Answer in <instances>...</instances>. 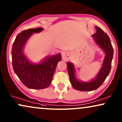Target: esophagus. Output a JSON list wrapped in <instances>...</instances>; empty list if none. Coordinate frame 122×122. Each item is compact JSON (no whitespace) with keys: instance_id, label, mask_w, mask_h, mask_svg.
I'll list each match as a JSON object with an SVG mask.
<instances>
[{"instance_id":"1","label":"esophagus","mask_w":122,"mask_h":122,"mask_svg":"<svg viewBox=\"0 0 122 122\" xmlns=\"http://www.w3.org/2000/svg\"><path fill=\"white\" fill-rule=\"evenodd\" d=\"M63 59L64 60H66L68 59V54L66 53H63Z\"/></svg>"}]
</instances>
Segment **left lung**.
Masks as SVG:
<instances>
[{
	"mask_svg": "<svg viewBox=\"0 0 122 122\" xmlns=\"http://www.w3.org/2000/svg\"><path fill=\"white\" fill-rule=\"evenodd\" d=\"M96 33L92 36L98 46L106 53L104 61L99 73L94 80L89 82H81L75 76L74 66L72 63L67 62V68L70 81L75 89L80 91H92L99 87L109 75L112 66V61L113 56V48L109 37L101 28L96 26Z\"/></svg>",
	"mask_w": 122,
	"mask_h": 122,
	"instance_id": "8db88e82",
	"label": "left lung"
}]
</instances>
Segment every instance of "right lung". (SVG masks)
I'll return each mask as SVG.
<instances>
[{"instance_id": "1", "label": "right lung", "mask_w": 122, "mask_h": 122, "mask_svg": "<svg viewBox=\"0 0 122 122\" xmlns=\"http://www.w3.org/2000/svg\"><path fill=\"white\" fill-rule=\"evenodd\" d=\"M43 28L29 29L16 36L11 49L12 65L14 72L23 84L30 89H41L49 86L58 63L61 61V54L48 56L40 64H33L26 59L23 48L33 33H39Z\"/></svg>"}]
</instances>
